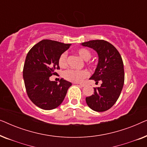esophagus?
<instances>
[{
    "label": "esophagus",
    "instance_id": "obj_1",
    "mask_svg": "<svg viewBox=\"0 0 147 147\" xmlns=\"http://www.w3.org/2000/svg\"><path fill=\"white\" fill-rule=\"evenodd\" d=\"M74 84H78V85L80 86H81V87H84V86H85V84H79V83H74Z\"/></svg>",
    "mask_w": 147,
    "mask_h": 147
}]
</instances>
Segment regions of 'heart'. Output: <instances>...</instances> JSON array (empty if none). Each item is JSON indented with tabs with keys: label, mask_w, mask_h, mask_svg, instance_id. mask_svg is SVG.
I'll list each match as a JSON object with an SVG mask.
<instances>
[{
	"label": "heart",
	"mask_w": 147,
	"mask_h": 147,
	"mask_svg": "<svg viewBox=\"0 0 147 147\" xmlns=\"http://www.w3.org/2000/svg\"><path fill=\"white\" fill-rule=\"evenodd\" d=\"M77 53L84 61H88L92 57V53L87 49H80L77 51ZM67 53L64 52L59 58V65L60 67H64L67 65ZM89 74L86 70H76L73 69H67L64 71L63 77L68 81L72 82H80L84 78H87Z\"/></svg>",
	"instance_id": "b5f03b06"
}]
</instances>
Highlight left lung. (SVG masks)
Here are the masks:
<instances>
[{"instance_id":"obj_1","label":"left lung","mask_w":147,"mask_h":147,"mask_svg":"<svg viewBox=\"0 0 147 147\" xmlns=\"http://www.w3.org/2000/svg\"><path fill=\"white\" fill-rule=\"evenodd\" d=\"M81 45L93 49L98 56V65L90 80L102 81L100 87L94 88V94L86 98L88 106L96 112L110 109L119 98L124 82V65L118 50L104 40H92Z\"/></svg>"}]
</instances>
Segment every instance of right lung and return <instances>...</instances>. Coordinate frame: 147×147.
Listing matches in <instances>:
<instances>
[{
	"label": "right lung",
	"instance_id": "add662e5",
	"mask_svg": "<svg viewBox=\"0 0 147 147\" xmlns=\"http://www.w3.org/2000/svg\"><path fill=\"white\" fill-rule=\"evenodd\" d=\"M71 44L42 40L30 49L23 67V80L27 95L41 109L53 110L63 101L71 82L61 78L59 84L49 77L59 69V58Z\"/></svg>",
	"mask_w": 147,
	"mask_h": 147
}]
</instances>
